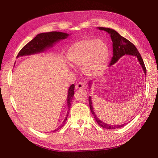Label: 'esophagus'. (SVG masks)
<instances>
[{
  "label": "esophagus",
  "instance_id": "esophagus-1",
  "mask_svg": "<svg viewBox=\"0 0 158 158\" xmlns=\"http://www.w3.org/2000/svg\"><path fill=\"white\" fill-rule=\"evenodd\" d=\"M75 88L76 89H84V88H85V85L83 83H82V82H79V83H78L77 84L75 85Z\"/></svg>",
  "mask_w": 158,
  "mask_h": 158
}]
</instances>
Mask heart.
I'll list each match as a JSON object with an SVG mask.
<instances>
[{
	"label": "heart",
	"mask_w": 158,
	"mask_h": 158,
	"mask_svg": "<svg viewBox=\"0 0 158 158\" xmlns=\"http://www.w3.org/2000/svg\"><path fill=\"white\" fill-rule=\"evenodd\" d=\"M68 58L73 64L83 66L85 74L89 76H98L106 68L109 60V48L102 40H82L70 46Z\"/></svg>",
	"instance_id": "1"
}]
</instances>
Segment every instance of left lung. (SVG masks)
<instances>
[{"label": "left lung", "instance_id": "1", "mask_svg": "<svg viewBox=\"0 0 158 158\" xmlns=\"http://www.w3.org/2000/svg\"><path fill=\"white\" fill-rule=\"evenodd\" d=\"M98 28L100 30H104L108 32L110 34V35H111V38L113 41V55L111 58V63L109 64L110 66L115 63L122 56L125 55H131L133 56H136L137 57L138 61H139L140 64H141L145 74L146 75V69L144 63V61H143V59L140 54V52L138 51V49H136V47L135 46V45L132 44L130 41L127 40L126 38L121 36L115 30H114L113 29H110V28H107V27H100ZM89 85L91 84V82H89ZM89 104L90 110L91 111H92V113L93 114L95 121H97L98 125L100 127H102V128H106V129H117V128L123 127L127 125L126 123V124H124V125H109V124L103 123V121L100 120V119H99V118L96 116V114H95L94 111L92 102V100H91V97L89 98Z\"/></svg>", "mask_w": 158, "mask_h": 158}]
</instances>
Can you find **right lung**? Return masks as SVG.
Masks as SVG:
<instances>
[{
    "label": "right lung",
    "mask_w": 158,
    "mask_h": 158,
    "mask_svg": "<svg viewBox=\"0 0 158 158\" xmlns=\"http://www.w3.org/2000/svg\"><path fill=\"white\" fill-rule=\"evenodd\" d=\"M69 36V34L66 33L59 32V31H51L47 33H42L37 34L33 39L27 44L23 48L18 52L17 57L24 55H29L31 54H35L37 52H40L44 51L47 47H52L55 42L61 40L66 39ZM74 84H72L69 89L68 97H67V103H68V113L67 114L63 121V123L60 126H59L52 132H55L59 131L62 127L64 126L66 121L67 120V117L69 115V110L71 106L72 99L74 97Z\"/></svg>",
    "instance_id": "add662e5"
}]
</instances>
